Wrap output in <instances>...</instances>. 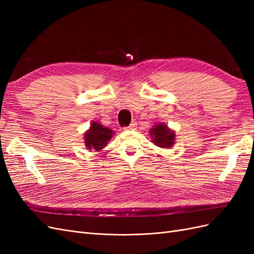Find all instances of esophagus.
I'll list each match as a JSON object with an SVG mask.
<instances>
[{"label": "esophagus", "instance_id": "esophagus-1", "mask_svg": "<svg viewBox=\"0 0 254 254\" xmlns=\"http://www.w3.org/2000/svg\"><path fill=\"white\" fill-rule=\"evenodd\" d=\"M136 122H132L131 124H130L128 127H125V129H128V130H133V129H135V127H136Z\"/></svg>", "mask_w": 254, "mask_h": 254}]
</instances>
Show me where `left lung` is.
Segmentation results:
<instances>
[{
  "label": "left lung",
  "instance_id": "left-lung-1",
  "mask_svg": "<svg viewBox=\"0 0 254 254\" xmlns=\"http://www.w3.org/2000/svg\"><path fill=\"white\" fill-rule=\"evenodd\" d=\"M149 135L155 145L162 148H171L175 144V131L167 127L166 124L159 123L149 130Z\"/></svg>",
  "mask_w": 254,
  "mask_h": 254
}]
</instances>
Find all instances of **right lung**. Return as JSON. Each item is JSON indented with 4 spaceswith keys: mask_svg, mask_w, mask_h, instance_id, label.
<instances>
[{
    "mask_svg": "<svg viewBox=\"0 0 254 254\" xmlns=\"http://www.w3.org/2000/svg\"><path fill=\"white\" fill-rule=\"evenodd\" d=\"M113 133L110 128L104 127L97 122H92L90 129L83 134L87 149H94L96 151L103 149L111 140Z\"/></svg>",
    "mask_w": 254,
    "mask_h": 254,
    "instance_id": "add662e5",
    "label": "right lung"
}]
</instances>
